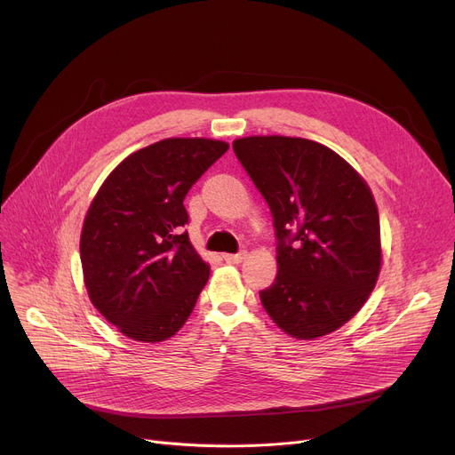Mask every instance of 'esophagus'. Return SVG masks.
I'll use <instances>...</instances> for the list:
<instances>
[{
	"label": "esophagus",
	"instance_id": "34e87169",
	"mask_svg": "<svg viewBox=\"0 0 455 455\" xmlns=\"http://www.w3.org/2000/svg\"><path fill=\"white\" fill-rule=\"evenodd\" d=\"M247 258V252H237V254H223V259L227 264H242V261Z\"/></svg>",
	"mask_w": 455,
	"mask_h": 455
}]
</instances>
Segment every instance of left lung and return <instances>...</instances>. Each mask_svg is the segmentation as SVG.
<instances>
[{"label": "left lung", "instance_id": "left-lung-1", "mask_svg": "<svg viewBox=\"0 0 455 455\" xmlns=\"http://www.w3.org/2000/svg\"><path fill=\"white\" fill-rule=\"evenodd\" d=\"M267 201L278 273L259 291L269 317L295 339L341 328L374 290L379 218L372 191L323 143L290 136H247L232 143Z\"/></svg>", "mask_w": 455, "mask_h": 455}]
</instances>
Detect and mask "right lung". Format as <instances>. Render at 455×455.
<instances>
[{
  "mask_svg": "<svg viewBox=\"0 0 455 455\" xmlns=\"http://www.w3.org/2000/svg\"><path fill=\"white\" fill-rule=\"evenodd\" d=\"M228 149L208 138H165L129 155L84 218L81 264L92 304L127 338L170 339L194 312L210 266L191 245L184 197Z\"/></svg>",
  "mask_w": 455,
  "mask_h": 455,
  "instance_id": "obj_1",
  "label": "right lung"
}]
</instances>
